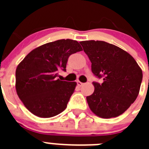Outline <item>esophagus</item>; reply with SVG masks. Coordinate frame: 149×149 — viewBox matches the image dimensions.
I'll return each mask as SVG.
<instances>
[{
  "mask_svg": "<svg viewBox=\"0 0 149 149\" xmlns=\"http://www.w3.org/2000/svg\"><path fill=\"white\" fill-rule=\"evenodd\" d=\"M77 85H78V86H83V85H84V84H83V83L82 82H81V81H77Z\"/></svg>",
  "mask_w": 149,
  "mask_h": 149,
  "instance_id": "obj_1",
  "label": "esophagus"
}]
</instances>
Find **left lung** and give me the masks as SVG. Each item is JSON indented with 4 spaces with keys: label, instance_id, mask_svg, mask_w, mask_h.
<instances>
[{
    "label": "left lung",
    "instance_id": "1",
    "mask_svg": "<svg viewBox=\"0 0 149 149\" xmlns=\"http://www.w3.org/2000/svg\"><path fill=\"white\" fill-rule=\"evenodd\" d=\"M92 63V72L103 77L93 82L94 93L86 97L93 113L103 119L117 117L125 112L139 95L143 72L127 51L103 41L81 42Z\"/></svg>",
    "mask_w": 149,
    "mask_h": 149
}]
</instances>
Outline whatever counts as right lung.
<instances>
[{"mask_svg": "<svg viewBox=\"0 0 149 149\" xmlns=\"http://www.w3.org/2000/svg\"><path fill=\"white\" fill-rule=\"evenodd\" d=\"M78 42L60 39L31 51L18 65L15 89L18 98L33 115L50 118L66 108L77 83L57 79L65 71L68 56L82 51Z\"/></svg>", "mask_w": 149, "mask_h": 149, "instance_id": "1", "label": "right lung"}]
</instances>
